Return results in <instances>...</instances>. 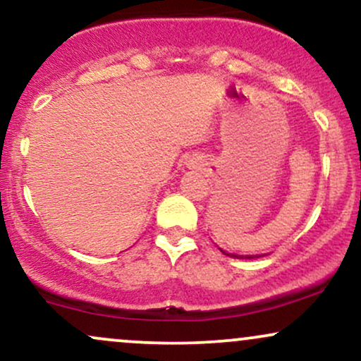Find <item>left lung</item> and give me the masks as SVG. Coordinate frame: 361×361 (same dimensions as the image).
Segmentation results:
<instances>
[{"instance_id": "left-lung-1", "label": "left lung", "mask_w": 361, "mask_h": 361, "mask_svg": "<svg viewBox=\"0 0 361 361\" xmlns=\"http://www.w3.org/2000/svg\"><path fill=\"white\" fill-rule=\"evenodd\" d=\"M219 250H221L226 256H231V258H239V259H255V258H261V256H267V255H238V252H229V251L222 250V247H219Z\"/></svg>"}]
</instances>
